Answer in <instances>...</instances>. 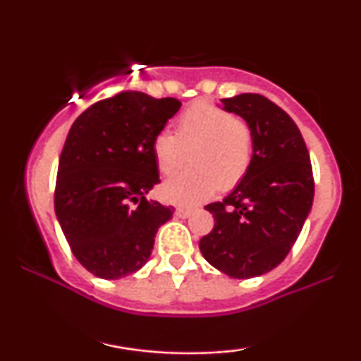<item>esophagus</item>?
Wrapping results in <instances>:
<instances>
[{"label": "esophagus", "instance_id": "obj_1", "mask_svg": "<svg viewBox=\"0 0 361 361\" xmlns=\"http://www.w3.org/2000/svg\"><path fill=\"white\" fill-rule=\"evenodd\" d=\"M175 214H176V217L186 219V217H190V215L193 214V210L190 209V207H178V209L175 210Z\"/></svg>", "mask_w": 361, "mask_h": 361}]
</instances>
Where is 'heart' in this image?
<instances>
[{"instance_id": "obj_1", "label": "heart", "mask_w": 361, "mask_h": 361, "mask_svg": "<svg viewBox=\"0 0 361 361\" xmlns=\"http://www.w3.org/2000/svg\"><path fill=\"white\" fill-rule=\"evenodd\" d=\"M190 154L192 168L169 178L161 195L173 204H197L233 190L246 178L252 161V132L234 114L198 102L176 120L175 135L159 132L152 140L157 169L174 175Z\"/></svg>"}]
</instances>
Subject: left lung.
Wrapping results in <instances>:
<instances>
[{"instance_id": "left-lung-1", "label": "left lung", "mask_w": 361, "mask_h": 361, "mask_svg": "<svg viewBox=\"0 0 361 361\" xmlns=\"http://www.w3.org/2000/svg\"><path fill=\"white\" fill-rule=\"evenodd\" d=\"M221 102L250 126L252 161L233 192L205 207L215 224L198 246L219 271L252 279L279 267L299 238L314 200L312 166L299 127L279 105L256 93Z\"/></svg>"}]
</instances>
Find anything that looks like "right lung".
<instances>
[{"mask_svg":"<svg viewBox=\"0 0 361 361\" xmlns=\"http://www.w3.org/2000/svg\"><path fill=\"white\" fill-rule=\"evenodd\" d=\"M180 106L176 98L122 91L74 120L54 209L73 255L94 276L118 280L140 270L171 219L173 207L146 195L159 183L152 140Z\"/></svg>","mask_w":361,"mask_h":361,"instance_id":"1","label":"right lung"}]
</instances>
